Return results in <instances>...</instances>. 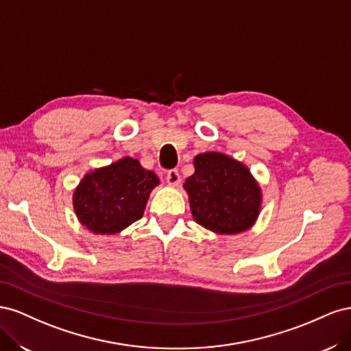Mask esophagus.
I'll list each match as a JSON object with an SVG mask.
<instances>
[{
    "instance_id": "obj_1",
    "label": "esophagus",
    "mask_w": 351,
    "mask_h": 351,
    "mask_svg": "<svg viewBox=\"0 0 351 351\" xmlns=\"http://www.w3.org/2000/svg\"><path fill=\"white\" fill-rule=\"evenodd\" d=\"M180 173H178V169H176V168H173V169H169V171L167 173V183L169 184V186H178L180 184Z\"/></svg>"
}]
</instances>
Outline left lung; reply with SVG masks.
Wrapping results in <instances>:
<instances>
[{
    "label": "left lung",
    "mask_w": 351,
    "mask_h": 351,
    "mask_svg": "<svg viewBox=\"0 0 351 351\" xmlns=\"http://www.w3.org/2000/svg\"><path fill=\"white\" fill-rule=\"evenodd\" d=\"M195 168L184 189L197 224L219 234L250 228L259 214L261 189L249 169L218 152L197 155Z\"/></svg>",
    "instance_id": "1"
}]
</instances>
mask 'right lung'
Wrapping results in <instances>:
<instances>
[{
  "label": "right lung",
  "instance_id": "right-lung-1",
  "mask_svg": "<svg viewBox=\"0 0 351 351\" xmlns=\"http://www.w3.org/2000/svg\"><path fill=\"white\" fill-rule=\"evenodd\" d=\"M158 177L133 158L86 174L73 195L76 215L97 234H115L141 219Z\"/></svg>",
  "mask_w": 351,
  "mask_h": 351
}]
</instances>
